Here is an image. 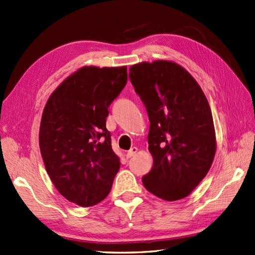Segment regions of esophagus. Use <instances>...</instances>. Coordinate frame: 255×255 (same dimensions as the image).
I'll return each instance as SVG.
<instances>
[{"mask_svg": "<svg viewBox=\"0 0 255 255\" xmlns=\"http://www.w3.org/2000/svg\"><path fill=\"white\" fill-rule=\"evenodd\" d=\"M136 151H137V148H136V147H131V148H130V149L128 150V152L126 154V157H127L128 159L133 157V156L135 155Z\"/></svg>", "mask_w": 255, "mask_h": 255, "instance_id": "1", "label": "esophagus"}]
</instances>
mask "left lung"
Returning <instances> with one entry per match:
<instances>
[{"label":"left lung","instance_id":"left-lung-1","mask_svg":"<svg viewBox=\"0 0 255 255\" xmlns=\"http://www.w3.org/2000/svg\"><path fill=\"white\" fill-rule=\"evenodd\" d=\"M129 78L150 122L148 150L154 164L144 187L164 201L192 192L206 176L216 154V132L201 86L180 65L158 60L134 64Z\"/></svg>","mask_w":255,"mask_h":255}]
</instances>
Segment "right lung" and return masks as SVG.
Here are the masks:
<instances>
[{
  "mask_svg": "<svg viewBox=\"0 0 255 255\" xmlns=\"http://www.w3.org/2000/svg\"><path fill=\"white\" fill-rule=\"evenodd\" d=\"M126 83V66H84L56 87L43 109V163L57 191L79 206L103 201L120 170L106 123L109 107Z\"/></svg>",
  "mask_w": 255,
  "mask_h": 255,
  "instance_id": "obj_1",
  "label": "right lung"
}]
</instances>
